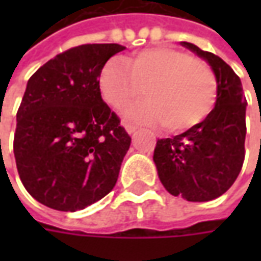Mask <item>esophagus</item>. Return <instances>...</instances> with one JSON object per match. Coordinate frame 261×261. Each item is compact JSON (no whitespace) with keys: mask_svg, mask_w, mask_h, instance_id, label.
<instances>
[{"mask_svg":"<svg viewBox=\"0 0 261 261\" xmlns=\"http://www.w3.org/2000/svg\"><path fill=\"white\" fill-rule=\"evenodd\" d=\"M123 125H124V128L127 130V133L128 134H131V133H134L136 131V125L134 124H131V123H128V121H123Z\"/></svg>","mask_w":261,"mask_h":261,"instance_id":"34e87169","label":"esophagus"}]
</instances>
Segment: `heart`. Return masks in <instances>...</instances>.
Returning <instances> with one entry per match:
<instances>
[{
    "instance_id": "heart-1",
    "label": "heart",
    "mask_w": 261,
    "mask_h": 261,
    "mask_svg": "<svg viewBox=\"0 0 261 261\" xmlns=\"http://www.w3.org/2000/svg\"><path fill=\"white\" fill-rule=\"evenodd\" d=\"M142 86L148 97L131 103L124 114L145 124L164 123L172 133L202 123L218 95L213 69L201 60L172 47L145 48L128 60L114 56L99 71L97 88L110 108H123L141 93Z\"/></svg>"
}]
</instances>
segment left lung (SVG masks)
Wrapping results in <instances>:
<instances>
[{"mask_svg": "<svg viewBox=\"0 0 261 261\" xmlns=\"http://www.w3.org/2000/svg\"><path fill=\"white\" fill-rule=\"evenodd\" d=\"M211 65L218 95L202 123L172 138L156 141L153 162L164 187L187 201H210L229 189L245 161L246 97L241 78L224 60L181 42Z\"/></svg>", "mask_w": 261, "mask_h": 261, "instance_id": "8db88e82", "label": "left lung"}]
</instances>
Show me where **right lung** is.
Masks as SVG:
<instances>
[{"mask_svg":"<svg viewBox=\"0 0 261 261\" xmlns=\"http://www.w3.org/2000/svg\"><path fill=\"white\" fill-rule=\"evenodd\" d=\"M81 44L32 75L16 113L14 153L33 198L74 213L113 190L131 137L97 88L102 65L124 50Z\"/></svg>","mask_w":261,"mask_h":261,"instance_id":"obj_1","label":"right lung"}]
</instances>
